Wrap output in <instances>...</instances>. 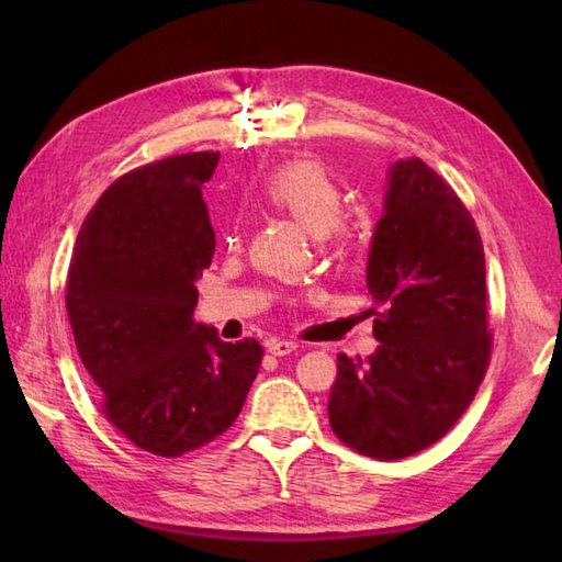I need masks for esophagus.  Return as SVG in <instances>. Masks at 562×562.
I'll use <instances>...</instances> for the list:
<instances>
[{
    "label": "esophagus",
    "mask_w": 562,
    "mask_h": 562,
    "mask_svg": "<svg viewBox=\"0 0 562 562\" xmlns=\"http://www.w3.org/2000/svg\"><path fill=\"white\" fill-rule=\"evenodd\" d=\"M266 348H268V352L270 355H274V357H284V355H292L296 348H300V345L296 342H292V340H268L266 342Z\"/></svg>",
    "instance_id": "obj_1"
}]
</instances>
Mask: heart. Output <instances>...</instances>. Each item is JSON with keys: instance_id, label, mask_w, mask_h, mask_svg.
Wrapping results in <instances>:
<instances>
[{"instance_id": "b5f03b06", "label": "heart", "mask_w": 562, "mask_h": 562, "mask_svg": "<svg viewBox=\"0 0 562 562\" xmlns=\"http://www.w3.org/2000/svg\"><path fill=\"white\" fill-rule=\"evenodd\" d=\"M270 207L290 214L304 229L324 238L336 229L342 212V188L324 164L318 161H290L268 176L260 190ZM238 224L224 234L226 244H238Z\"/></svg>"}]
</instances>
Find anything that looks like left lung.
Wrapping results in <instances>:
<instances>
[{"mask_svg": "<svg viewBox=\"0 0 562 562\" xmlns=\"http://www.w3.org/2000/svg\"><path fill=\"white\" fill-rule=\"evenodd\" d=\"M367 288L380 308L379 345L364 362L338 357L328 420L355 451L391 461L449 432L491 360L481 234L457 193L415 157L389 166Z\"/></svg>", "mask_w": 562, "mask_h": 562, "instance_id": "obj_1", "label": "left lung"}]
</instances>
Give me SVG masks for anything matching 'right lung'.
<instances>
[{"label":"right lung","instance_id":"obj_1","mask_svg":"<svg viewBox=\"0 0 562 562\" xmlns=\"http://www.w3.org/2000/svg\"><path fill=\"white\" fill-rule=\"evenodd\" d=\"M220 154L125 173L83 220L67 314L101 411L139 449L181 457L226 432L258 374V340L224 342L195 321L214 232L202 200Z\"/></svg>","mask_w":562,"mask_h":562}]
</instances>
